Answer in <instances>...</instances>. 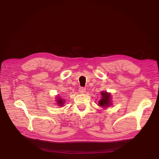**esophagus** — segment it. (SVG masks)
<instances>
[{
	"label": "esophagus",
	"instance_id": "1",
	"mask_svg": "<svg viewBox=\"0 0 159 159\" xmlns=\"http://www.w3.org/2000/svg\"><path fill=\"white\" fill-rule=\"evenodd\" d=\"M85 88H84V87H80V88L79 89V92L80 93H84L85 92Z\"/></svg>",
	"mask_w": 159,
	"mask_h": 159
}]
</instances>
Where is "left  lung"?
Segmentation results:
<instances>
[{
  "label": "left lung",
  "instance_id": "obj_1",
  "mask_svg": "<svg viewBox=\"0 0 159 159\" xmlns=\"http://www.w3.org/2000/svg\"><path fill=\"white\" fill-rule=\"evenodd\" d=\"M101 96H102V98L98 102V105L100 107H102V108H107L112 104L111 94L110 93H108L107 92H101Z\"/></svg>",
  "mask_w": 159,
  "mask_h": 159
}]
</instances>
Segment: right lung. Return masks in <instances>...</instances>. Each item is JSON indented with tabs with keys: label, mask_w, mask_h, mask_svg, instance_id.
Instances as JSON below:
<instances>
[{
	"label": "right lung",
	"mask_w": 159,
	"mask_h": 159,
	"mask_svg": "<svg viewBox=\"0 0 159 159\" xmlns=\"http://www.w3.org/2000/svg\"><path fill=\"white\" fill-rule=\"evenodd\" d=\"M56 102H57V104L59 107H63L64 105V104H65V100H63L61 97L60 96H57V98H56Z\"/></svg>",
	"instance_id": "obj_1"
}]
</instances>
